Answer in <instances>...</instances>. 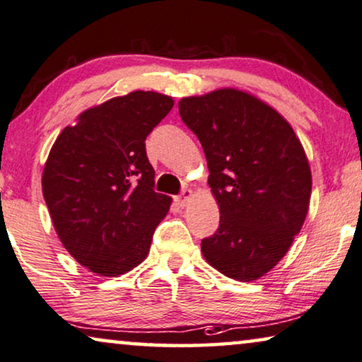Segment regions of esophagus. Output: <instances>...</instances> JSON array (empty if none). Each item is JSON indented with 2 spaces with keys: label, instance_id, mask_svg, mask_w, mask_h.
<instances>
[{
  "label": "esophagus",
  "instance_id": "34e87169",
  "mask_svg": "<svg viewBox=\"0 0 362 362\" xmlns=\"http://www.w3.org/2000/svg\"><path fill=\"white\" fill-rule=\"evenodd\" d=\"M192 195H193V192L190 190V188H185V190H183L179 197H177V200H179L180 206H187V203L190 202Z\"/></svg>",
  "mask_w": 362,
  "mask_h": 362
}]
</instances>
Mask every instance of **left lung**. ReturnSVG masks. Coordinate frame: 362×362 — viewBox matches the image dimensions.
<instances>
[{"mask_svg": "<svg viewBox=\"0 0 362 362\" xmlns=\"http://www.w3.org/2000/svg\"><path fill=\"white\" fill-rule=\"evenodd\" d=\"M179 113L205 151L220 206L203 257L234 281H256L287 254L307 218L312 172L302 142L276 110L236 88L182 98Z\"/></svg>", "mask_w": 362, "mask_h": 362, "instance_id": "8db88e82", "label": "left lung"}]
</instances>
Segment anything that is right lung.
Segmentation results:
<instances>
[{"instance_id":"obj_1","label":"right lung","mask_w":362,"mask_h":362,"mask_svg":"<svg viewBox=\"0 0 362 362\" xmlns=\"http://www.w3.org/2000/svg\"><path fill=\"white\" fill-rule=\"evenodd\" d=\"M170 96L131 91L86 110L55 139L42 193L57 236L75 261L103 277L149 254L172 198L154 192L146 137L169 115Z\"/></svg>"}]
</instances>
